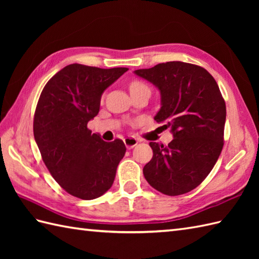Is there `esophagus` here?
<instances>
[{
  "instance_id": "esophagus-1",
  "label": "esophagus",
  "mask_w": 259,
  "mask_h": 259,
  "mask_svg": "<svg viewBox=\"0 0 259 259\" xmlns=\"http://www.w3.org/2000/svg\"><path fill=\"white\" fill-rule=\"evenodd\" d=\"M123 142L128 149H131V148L137 146V144H138V140H137L135 137H125V138L123 139Z\"/></svg>"
}]
</instances>
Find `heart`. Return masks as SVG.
<instances>
[{"instance_id":"1","label":"heart","mask_w":259,"mask_h":259,"mask_svg":"<svg viewBox=\"0 0 259 259\" xmlns=\"http://www.w3.org/2000/svg\"><path fill=\"white\" fill-rule=\"evenodd\" d=\"M144 89H149L148 88V85L145 83V82H142L138 79H135L130 82L129 84V90H130V93L133 92H136V91H140V90H144Z\"/></svg>"}]
</instances>
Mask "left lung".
Wrapping results in <instances>:
<instances>
[{"instance_id": "8db88e82", "label": "left lung", "mask_w": 259, "mask_h": 259, "mask_svg": "<svg viewBox=\"0 0 259 259\" xmlns=\"http://www.w3.org/2000/svg\"><path fill=\"white\" fill-rule=\"evenodd\" d=\"M135 73L160 91L155 120L174 135L168 146L149 144L153 156L144 167L145 178L164 195L189 192L205 180L223 150L226 103L217 82L206 69L180 61Z\"/></svg>"}]
</instances>
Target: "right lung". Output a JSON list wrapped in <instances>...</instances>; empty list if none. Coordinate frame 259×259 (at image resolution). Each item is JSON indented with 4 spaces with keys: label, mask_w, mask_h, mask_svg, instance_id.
<instances>
[{
    "label": "right lung",
    "mask_w": 259,
    "mask_h": 259,
    "mask_svg": "<svg viewBox=\"0 0 259 259\" xmlns=\"http://www.w3.org/2000/svg\"><path fill=\"white\" fill-rule=\"evenodd\" d=\"M126 71L69 64L38 98L33 134L42 160L54 180L80 199H95L111 188L125 153L122 140L103 141L91 135L88 122L98 114L103 91Z\"/></svg>",
    "instance_id": "obj_1"
}]
</instances>
